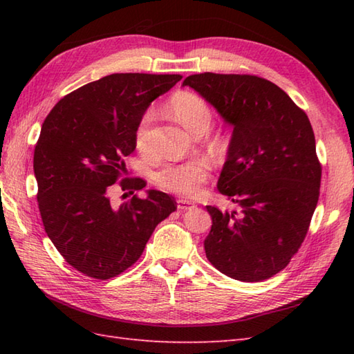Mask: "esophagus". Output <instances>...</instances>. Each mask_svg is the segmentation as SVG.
Wrapping results in <instances>:
<instances>
[{
    "label": "esophagus",
    "mask_w": 354,
    "mask_h": 354,
    "mask_svg": "<svg viewBox=\"0 0 354 354\" xmlns=\"http://www.w3.org/2000/svg\"><path fill=\"white\" fill-rule=\"evenodd\" d=\"M192 207H193L192 201H187V199H178V208H179V209H189V208H192Z\"/></svg>",
    "instance_id": "obj_1"
}]
</instances>
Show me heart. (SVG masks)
Listing matches in <instances>:
<instances>
[{
  "label": "heart",
  "instance_id": "heart-1",
  "mask_svg": "<svg viewBox=\"0 0 354 354\" xmlns=\"http://www.w3.org/2000/svg\"><path fill=\"white\" fill-rule=\"evenodd\" d=\"M169 109L179 123L193 135L205 133L213 120L209 104L201 95L189 91L175 94L169 102ZM155 118V112L147 109L138 120L135 129V145L140 150H146L149 145L150 126ZM209 175V162L205 158H193L190 161L179 164H167L156 173V183L164 190L181 194V196H196L201 185Z\"/></svg>",
  "mask_w": 354,
  "mask_h": 354
}]
</instances>
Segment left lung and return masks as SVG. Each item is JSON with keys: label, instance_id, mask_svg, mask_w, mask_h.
I'll use <instances>...</instances> for the list:
<instances>
[{"label": "left lung", "instance_id": "left-lung-1", "mask_svg": "<svg viewBox=\"0 0 354 354\" xmlns=\"http://www.w3.org/2000/svg\"><path fill=\"white\" fill-rule=\"evenodd\" d=\"M190 86L232 126L217 190L239 205L213 219L209 263L254 283L289 265L309 231L319 198L321 162L309 117L272 82L251 74H193Z\"/></svg>", "mask_w": 354, "mask_h": 354}]
</instances>
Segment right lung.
I'll return each mask as SVG.
<instances>
[{"label":"right lung","instance_id":"obj_1","mask_svg":"<svg viewBox=\"0 0 354 354\" xmlns=\"http://www.w3.org/2000/svg\"><path fill=\"white\" fill-rule=\"evenodd\" d=\"M179 74L115 73L77 88L44 120L33 170L45 232L65 261L95 280H109L137 261L156 225L176 209L167 193L141 178H123L140 117ZM119 183L133 198L117 207Z\"/></svg>","mask_w":354,"mask_h":354}]
</instances>
